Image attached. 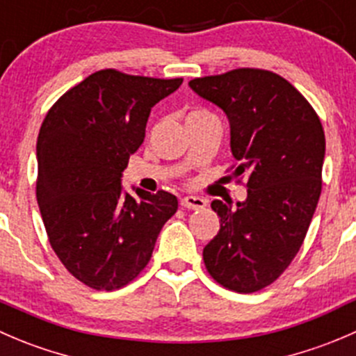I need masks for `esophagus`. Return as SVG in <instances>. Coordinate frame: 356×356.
<instances>
[{
    "label": "esophagus",
    "instance_id": "34e87169",
    "mask_svg": "<svg viewBox=\"0 0 356 356\" xmlns=\"http://www.w3.org/2000/svg\"><path fill=\"white\" fill-rule=\"evenodd\" d=\"M181 207L182 209H188V210L205 209L207 200L200 198V196H184V198L181 200Z\"/></svg>",
    "mask_w": 356,
    "mask_h": 356
}]
</instances>
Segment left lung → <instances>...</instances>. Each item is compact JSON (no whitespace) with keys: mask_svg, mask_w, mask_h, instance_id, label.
<instances>
[{"mask_svg":"<svg viewBox=\"0 0 356 356\" xmlns=\"http://www.w3.org/2000/svg\"><path fill=\"white\" fill-rule=\"evenodd\" d=\"M226 113L233 175H247V200H213L220 229L203 248L210 277L229 291L257 292L289 268L322 193L325 134L294 86L264 69H234L189 81Z\"/></svg>","mask_w":356,"mask_h":356,"instance_id":"1","label":"left lung"}]
</instances>
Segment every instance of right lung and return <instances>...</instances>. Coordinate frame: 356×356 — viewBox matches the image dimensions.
I'll return each instance as SVG.
<instances>
[{
  "instance_id": "obj_1",
  "label": "right lung",
  "mask_w": 356,
  "mask_h": 356,
  "mask_svg": "<svg viewBox=\"0 0 356 356\" xmlns=\"http://www.w3.org/2000/svg\"><path fill=\"white\" fill-rule=\"evenodd\" d=\"M182 78L102 69L65 92L44 116L36 144V198L51 248L95 291H115L146 268L177 198L122 188L130 154L146 137L154 104Z\"/></svg>"
}]
</instances>
